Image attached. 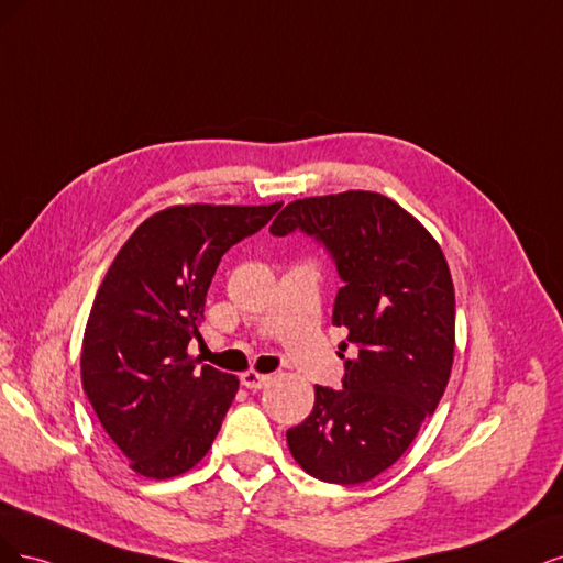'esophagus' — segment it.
I'll return each instance as SVG.
<instances>
[{
    "mask_svg": "<svg viewBox=\"0 0 563 563\" xmlns=\"http://www.w3.org/2000/svg\"><path fill=\"white\" fill-rule=\"evenodd\" d=\"M241 384L247 388V390H262L266 384H268V376L266 374H260L255 369H250L245 374H241Z\"/></svg>",
    "mask_w": 563,
    "mask_h": 563,
    "instance_id": "esophagus-1",
    "label": "esophagus"
}]
</instances>
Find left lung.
Instances as JSON below:
<instances>
[{"label": "left lung", "mask_w": 563, "mask_h": 563, "mask_svg": "<svg viewBox=\"0 0 563 563\" xmlns=\"http://www.w3.org/2000/svg\"><path fill=\"white\" fill-rule=\"evenodd\" d=\"M324 245L343 280L332 324L353 360L339 390L316 386L308 419L287 446L308 475L362 484L388 470L438 409L453 362L456 299L442 247L426 227L374 191L301 198L268 229Z\"/></svg>", "instance_id": "1"}]
</instances>
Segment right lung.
I'll list each match as a JSON object with an SVG mask.
<instances>
[{"label":"right lung","instance_id":"right-lung-1","mask_svg":"<svg viewBox=\"0 0 563 563\" xmlns=\"http://www.w3.org/2000/svg\"><path fill=\"white\" fill-rule=\"evenodd\" d=\"M283 203L175 206L144 220L98 289L81 346L88 402L142 477L168 479L201 461L239 378L189 357L224 252Z\"/></svg>","mask_w":563,"mask_h":563}]
</instances>
